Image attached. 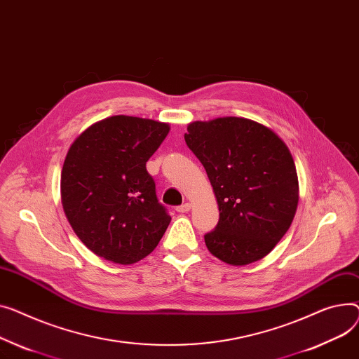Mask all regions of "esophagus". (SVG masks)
<instances>
[{"label": "esophagus", "instance_id": "1", "mask_svg": "<svg viewBox=\"0 0 359 359\" xmlns=\"http://www.w3.org/2000/svg\"><path fill=\"white\" fill-rule=\"evenodd\" d=\"M190 208H192V203L186 202V203H183V205L177 206V208H176V210H177V212H180V213H186V212H189V210H190Z\"/></svg>", "mask_w": 359, "mask_h": 359}]
</instances>
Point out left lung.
I'll list each match as a JSON object with an SVG mask.
<instances>
[{"label":"left lung","instance_id":"8db88e82","mask_svg":"<svg viewBox=\"0 0 359 359\" xmlns=\"http://www.w3.org/2000/svg\"><path fill=\"white\" fill-rule=\"evenodd\" d=\"M184 140L203 164L219 208L217 228L205 235L209 252L229 266L264 258L289 231L299 203L287 144L270 127L243 116L194 121Z\"/></svg>","mask_w":359,"mask_h":359}]
</instances>
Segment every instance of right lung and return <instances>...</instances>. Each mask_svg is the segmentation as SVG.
Masks as SVG:
<instances>
[{"mask_svg": "<svg viewBox=\"0 0 359 359\" xmlns=\"http://www.w3.org/2000/svg\"><path fill=\"white\" fill-rule=\"evenodd\" d=\"M170 131L150 118L114 115L72 142L60 176L66 218L79 240L114 264H134L160 243L172 218L146 163Z\"/></svg>", "mask_w": 359, "mask_h": 359, "instance_id": "1", "label": "right lung"}]
</instances>
